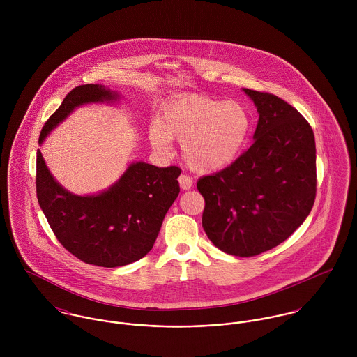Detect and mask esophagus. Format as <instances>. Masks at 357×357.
<instances>
[{
	"label": "esophagus",
	"mask_w": 357,
	"mask_h": 357,
	"mask_svg": "<svg viewBox=\"0 0 357 357\" xmlns=\"http://www.w3.org/2000/svg\"><path fill=\"white\" fill-rule=\"evenodd\" d=\"M178 183H180V187L183 190H191L192 188V178L187 174H181L178 177Z\"/></svg>",
	"instance_id": "esophagus-1"
}]
</instances>
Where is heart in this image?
Masks as SVG:
<instances>
[{"instance_id": "obj_1", "label": "heart", "mask_w": 357, "mask_h": 357, "mask_svg": "<svg viewBox=\"0 0 357 357\" xmlns=\"http://www.w3.org/2000/svg\"><path fill=\"white\" fill-rule=\"evenodd\" d=\"M252 126L248 108L235 100L185 96L167 104L150 133L151 144L166 153L170 140L183 143V156L197 172H214L235 160Z\"/></svg>"}]
</instances>
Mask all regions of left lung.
I'll use <instances>...</instances> for the list:
<instances>
[{
    "mask_svg": "<svg viewBox=\"0 0 357 357\" xmlns=\"http://www.w3.org/2000/svg\"><path fill=\"white\" fill-rule=\"evenodd\" d=\"M258 111L255 142L225 169L198 180L202 227L227 255L253 257L284 242L316 197V146L310 125L289 102L243 89Z\"/></svg>",
    "mask_w": 357,
    "mask_h": 357,
    "instance_id": "8db88e82",
    "label": "left lung"
}]
</instances>
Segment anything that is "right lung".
<instances>
[{
    "label": "right lung",
    "instance_id": "obj_1",
    "mask_svg": "<svg viewBox=\"0 0 357 357\" xmlns=\"http://www.w3.org/2000/svg\"><path fill=\"white\" fill-rule=\"evenodd\" d=\"M119 100L104 85L74 88L45 122L38 143L47 139L77 107ZM177 166L158 167L133 162L108 190L98 195H74L51 174L37 151V198L61 246L81 261L115 268L143 258L153 249L162 221L180 192Z\"/></svg>",
    "mask_w": 357,
    "mask_h": 357
}]
</instances>
